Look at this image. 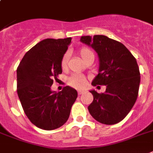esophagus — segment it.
Listing matches in <instances>:
<instances>
[{"label":"esophagus","instance_id":"esophagus-1","mask_svg":"<svg viewBox=\"0 0 153 153\" xmlns=\"http://www.w3.org/2000/svg\"><path fill=\"white\" fill-rule=\"evenodd\" d=\"M83 93V91H82V90H79V91H78V94H79V95H81V94H82Z\"/></svg>","mask_w":153,"mask_h":153}]
</instances>
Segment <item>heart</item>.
<instances>
[{
    "instance_id": "obj_1",
    "label": "heart",
    "mask_w": 153,
    "mask_h": 153,
    "mask_svg": "<svg viewBox=\"0 0 153 153\" xmlns=\"http://www.w3.org/2000/svg\"><path fill=\"white\" fill-rule=\"evenodd\" d=\"M79 55L82 59L84 62H85L88 59H94V52L88 47H82L78 51ZM68 59H69V54L65 53L61 58L60 60V67H61L62 70H67L68 64ZM86 79L85 77L80 74H71L69 78L68 79V84L71 85V87L77 88V89H80L82 88L85 84Z\"/></svg>"
}]
</instances>
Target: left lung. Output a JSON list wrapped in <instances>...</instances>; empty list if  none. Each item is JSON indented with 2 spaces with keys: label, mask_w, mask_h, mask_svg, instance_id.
<instances>
[{
  "label": "left lung",
  "mask_w": 153,
  "mask_h": 153,
  "mask_svg": "<svg viewBox=\"0 0 153 153\" xmlns=\"http://www.w3.org/2000/svg\"><path fill=\"white\" fill-rule=\"evenodd\" d=\"M80 41L91 46L99 56V73L92 85H106L105 93L90 91L94 100L88 107L89 113L100 123H118L137 100L141 81L137 60L124 45L107 36H82Z\"/></svg>",
  "instance_id": "left-lung-1"
}]
</instances>
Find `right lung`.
<instances>
[{
  "instance_id": "right-lung-1",
  "label": "right lung",
  "mask_w": 153,
  "mask_h": 153,
  "mask_svg": "<svg viewBox=\"0 0 153 153\" xmlns=\"http://www.w3.org/2000/svg\"><path fill=\"white\" fill-rule=\"evenodd\" d=\"M71 42V38L45 39L25 54L17 68V94L23 111L42 130L63 126L78 97L69 86L59 93L51 91L53 79L62 73L60 60Z\"/></svg>"
}]
</instances>
